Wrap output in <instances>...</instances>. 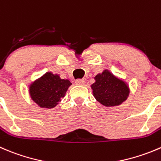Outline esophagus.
Here are the masks:
<instances>
[{
  "label": "esophagus",
  "instance_id": "esophagus-1",
  "mask_svg": "<svg viewBox=\"0 0 161 161\" xmlns=\"http://www.w3.org/2000/svg\"><path fill=\"white\" fill-rule=\"evenodd\" d=\"M75 84L78 86H83L85 84V80L84 79H77V80H75Z\"/></svg>",
  "mask_w": 161,
  "mask_h": 161
}]
</instances>
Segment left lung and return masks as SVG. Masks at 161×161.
Wrapping results in <instances>:
<instances>
[{
    "label": "left lung",
    "mask_w": 161,
    "mask_h": 161,
    "mask_svg": "<svg viewBox=\"0 0 161 161\" xmlns=\"http://www.w3.org/2000/svg\"><path fill=\"white\" fill-rule=\"evenodd\" d=\"M91 85L95 99L105 107L118 106L127 99L130 93L128 85L108 70L94 77Z\"/></svg>",
    "instance_id": "1"
}]
</instances>
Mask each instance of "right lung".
Returning a JSON list of instances; mask_svg holds the SVG:
<instances>
[{"instance_id": "1", "label": "right lung", "mask_w": 161, "mask_h": 161, "mask_svg": "<svg viewBox=\"0 0 161 161\" xmlns=\"http://www.w3.org/2000/svg\"><path fill=\"white\" fill-rule=\"evenodd\" d=\"M71 85L68 79H63L59 75L46 72L30 85L31 99L41 108H53L59 104Z\"/></svg>"}]
</instances>
